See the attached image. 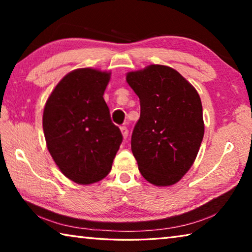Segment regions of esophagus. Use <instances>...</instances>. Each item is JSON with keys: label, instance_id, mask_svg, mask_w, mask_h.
Segmentation results:
<instances>
[{"label": "esophagus", "instance_id": "obj_1", "mask_svg": "<svg viewBox=\"0 0 252 252\" xmlns=\"http://www.w3.org/2000/svg\"><path fill=\"white\" fill-rule=\"evenodd\" d=\"M120 131H121V133H122L123 139L126 140V139L127 138V134H129V131H127L126 126H121V127H120Z\"/></svg>", "mask_w": 252, "mask_h": 252}]
</instances>
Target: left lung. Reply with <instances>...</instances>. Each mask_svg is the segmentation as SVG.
I'll list each match as a JSON object with an SVG mask.
<instances>
[{
  "label": "left lung",
  "mask_w": 252,
  "mask_h": 252,
  "mask_svg": "<svg viewBox=\"0 0 252 252\" xmlns=\"http://www.w3.org/2000/svg\"><path fill=\"white\" fill-rule=\"evenodd\" d=\"M126 80L141 108L131 138L139 171L153 186L176 185L192 167L203 139L199 93L167 65L127 72Z\"/></svg>",
  "instance_id": "left-lung-1"
}]
</instances>
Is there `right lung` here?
<instances>
[{"label": "right lung", "instance_id": "obj_1", "mask_svg": "<svg viewBox=\"0 0 252 252\" xmlns=\"http://www.w3.org/2000/svg\"><path fill=\"white\" fill-rule=\"evenodd\" d=\"M110 71L81 67L55 85L45 102L46 148L64 176L89 186L104 179L122 142L103 99Z\"/></svg>", "mask_w": 252, "mask_h": 252}]
</instances>
